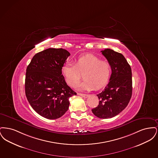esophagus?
I'll list each match as a JSON object with an SVG mask.
<instances>
[{
    "label": "esophagus",
    "mask_w": 158,
    "mask_h": 158,
    "mask_svg": "<svg viewBox=\"0 0 158 158\" xmlns=\"http://www.w3.org/2000/svg\"><path fill=\"white\" fill-rule=\"evenodd\" d=\"M77 95H80V96H81V97H82L83 98H86L89 97V95H87V94H81V93H77Z\"/></svg>",
    "instance_id": "34e87169"
}]
</instances>
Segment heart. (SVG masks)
Masks as SVG:
<instances>
[{
  "label": "heart",
  "instance_id": "heart-1",
  "mask_svg": "<svg viewBox=\"0 0 158 158\" xmlns=\"http://www.w3.org/2000/svg\"><path fill=\"white\" fill-rule=\"evenodd\" d=\"M61 73L66 82L72 87L79 82L84 73V81L78 86L81 90L100 89L108 83L111 73V66L104 60H101L97 56L87 54L78 58L75 64L67 63L61 68Z\"/></svg>",
  "mask_w": 158,
  "mask_h": 158
}]
</instances>
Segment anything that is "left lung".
<instances>
[{
    "mask_svg": "<svg viewBox=\"0 0 158 158\" xmlns=\"http://www.w3.org/2000/svg\"><path fill=\"white\" fill-rule=\"evenodd\" d=\"M111 66L110 82L97 94L99 104L92 110L100 118H109L120 113L127 106L132 95L131 67L124 56L110 48L101 51Z\"/></svg>",
    "mask_w": 158,
    "mask_h": 158,
    "instance_id": "obj_1",
    "label": "left lung"
}]
</instances>
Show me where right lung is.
I'll return each mask as SVG.
<instances>
[{
    "label": "right lung",
    "mask_w": 158,
    "mask_h": 158,
    "mask_svg": "<svg viewBox=\"0 0 158 158\" xmlns=\"http://www.w3.org/2000/svg\"><path fill=\"white\" fill-rule=\"evenodd\" d=\"M70 55L66 50L50 48L35 54L27 68L26 97L32 108L45 118L63 115L68 110L69 98L76 95L61 73Z\"/></svg>",
    "instance_id": "obj_1"
}]
</instances>
